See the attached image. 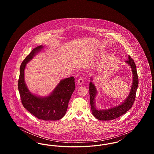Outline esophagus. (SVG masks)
I'll use <instances>...</instances> for the list:
<instances>
[{
	"label": "esophagus",
	"mask_w": 154,
	"mask_h": 154,
	"mask_svg": "<svg viewBox=\"0 0 154 154\" xmlns=\"http://www.w3.org/2000/svg\"><path fill=\"white\" fill-rule=\"evenodd\" d=\"M83 82H84V80H83V79L80 77V78L78 80V84L81 85V84H83Z\"/></svg>",
	"instance_id": "34e87169"
}]
</instances>
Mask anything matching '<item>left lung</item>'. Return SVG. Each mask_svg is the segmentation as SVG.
<instances>
[{"mask_svg":"<svg viewBox=\"0 0 154 154\" xmlns=\"http://www.w3.org/2000/svg\"><path fill=\"white\" fill-rule=\"evenodd\" d=\"M129 59L125 60L132 68L133 72V84L130 94L124 103L117 107L106 110H99L96 109L95 106V97L96 95V89L94 84L91 82L89 84V96L90 104L91 111L94 116L100 121H109L119 117L126 113L128 110L132 108V106L135 100L137 89L139 84V78L136 66L133 59L129 55ZM92 80V79H91Z\"/></svg>","mask_w":154,"mask_h":154,"instance_id":"left-lung-1","label":"left lung"}]
</instances>
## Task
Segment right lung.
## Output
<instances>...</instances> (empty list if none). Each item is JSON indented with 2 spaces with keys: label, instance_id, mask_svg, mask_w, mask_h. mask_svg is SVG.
<instances>
[{
  "label": "right lung",
  "instance_id": "add662e5",
  "mask_svg": "<svg viewBox=\"0 0 154 154\" xmlns=\"http://www.w3.org/2000/svg\"><path fill=\"white\" fill-rule=\"evenodd\" d=\"M43 48L39 45L33 49L20 66L18 88L23 106L37 118L44 121H57L61 119L67 109L69 100L75 89L74 77L60 81L54 92L46 97H39L31 94L24 81L26 64Z\"/></svg>",
  "mask_w": 154,
  "mask_h": 154
}]
</instances>
